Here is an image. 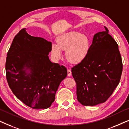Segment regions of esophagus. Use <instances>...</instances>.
Here are the masks:
<instances>
[{"instance_id":"34e87169","label":"esophagus","mask_w":129,"mask_h":129,"mask_svg":"<svg viewBox=\"0 0 129 129\" xmlns=\"http://www.w3.org/2000/svg\"><path fill=\"white\" fill-rule=\"evenodd\" d=\"M72 75V72L70 69H68V76H70Z\"/></svg>"}]
</instances>
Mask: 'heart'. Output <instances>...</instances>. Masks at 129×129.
Returning a JSON list of instances; mask_svg holds the SVG:
<instances>
[{"label": "heart", "mask_w": 129, "mask_h": 129, "mask_svg": "<svg viewBox=\"0 0 129 129\" xmlns=\"http://www.w3.org/2000/svg\"><path fill=\"white\" fill-rule=\"evenodd\" d=\"M56 45L51 47V54L56 60L61 57V51L65 52L68 61L73 64L82 63L89 55L91 46L90 40L85 34L77 31L63 33L56 39Z\"/></svg>", "instance_id": "b5f03b06"}]
</instances>
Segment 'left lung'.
Here are the masks:
<instances>
[{"instance_id": "8db88e82", "label": "left lung", "mask_w": 129, "mask_h": 129, "mask_svg": "<svg viewBox=\"0 0 129 129\" xmlns=\"http://www.w3.org/2000/svg\"><path fill=\"white\" fill-rule=\"evenodd\" d=\"M105 28L94 35L87 58L72 68L77 100L83 106L105 102L120 80L123 63L118 45Z\"/></svg>"}]
</instances>
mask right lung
I'll list each match as a JSON object with an SVG mask.
<instances>
[{
    "mask_svg": "<svg viewBox=\"0 0 129 129\" xmlns=\"http://www.w3.org/2000/svg\"><path fill=\"white\" fill-rule=\"evenodd\" d=\"M52 43L31 36L24 28L14 38L7 54L6 75L16 97L32 109L49 108L67 76L66 68L51 62Z\"/></svg>",
    "mask_w": 129,
    "mask_h": 129,
    "instance_id": "add662e5",
    "label": "right lung"
}]
</instances>
